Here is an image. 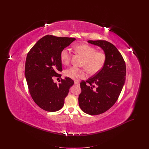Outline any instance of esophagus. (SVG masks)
I'll list each match as a JSON object with an SVG mask.
<instances>
[{
	"mask_svg": "<svg viewBox=\"0 0 149 149\" xmlns=\"http://www.w3.org/2000/svg\"><path fill=\"white\" fill-rule=\"evenodd\" d=\"M74 84L75 85H80V83L78 82V81H74Z\"/></svg>",
	"mask_w": 149,
	"mask_h": 149,
	"instance_id": "1",
	"label": "esophagus"
}]
</instances>
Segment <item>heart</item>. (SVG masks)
<instances>
[{
  "label": "heart",
  "instance_id": "1",
  "mask_svg": "<svg viewBox=\"0 0 149 149\" xmlns=\"http://www.w3.org/2000/svg\"><path fill=\"white\" fill-rule=\"evenodd\" d=\"M74 51L84 57L82 65L85 67L90 74H95L98 72L104 66L106 61V54L103 51H97L96 48L91 45L81 44L75 45ZM71 54L69 49L65 48L61 50L60 53V60L61 63L66 65L69 63ZM65 76L74 80H78L84 78L86 71L84 68H79L72 66L65 72Z\"/></svg>",
  "mask_w": 149,
  "mask_h": 149
}]
</instances>
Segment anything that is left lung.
<instances>
[{
    "label": "left lung",
    "mask_w": 149,
    "mask_h": 149,
    "mask_svg": "<svg viewBox=\"0 0 149 149\" xmlns=\"http://www.w3.org/2000/svg\"><path fill=\"white\" fill-rule=\"evenodd\" d=\"M88 42L104 51L106 61L95 75L80 83L81 92L78 100L85 113L97 115L106 112L117 100L125 83L126 68L123 57L111 43L104 40Z\"/></svg>",
    "instance_id": "left-lung-1"
}]
</instances>
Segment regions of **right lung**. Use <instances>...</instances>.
<instances>
[{"label": "right lung", "instance_id": "obj_1", "mask_svg": "<svg viewBox=\"0 0 149 149\" xmlns=\"http://www.w3.org/2000/svg\"><path fill=\"white\" fill-rule=\"evenodd\" d=\"M76 39L46 35L39 40L29 51L24 75L29 92L36 104L43 110L55 112L64 106L74 81L69 77L58 85L53 77H59L63 71L60 53Z\"/></svg>", "mask_w": 149, "mask_h": 149}]
</instances>
